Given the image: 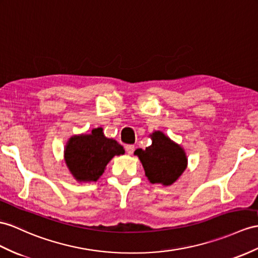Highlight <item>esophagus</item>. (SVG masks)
Instances as JSON below:
<instances>
[{"mask_svg":"<svg viewBox=\"0 0 258 258\" xmlns=\"http://www.w3.org/2000/svg\"><path fill=\"white\" fill-rule=\"evenodd\" d=\"M124 149H125V152L128 154H133L135 151V146H133V144H127V146L124 147Z\"/></svg>","mask_w":258,"mask_h":258,"instance_id":"34e87169","label":"esophagus"}]
</instances>
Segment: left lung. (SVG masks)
<instances>
[{
	"instance_id": "obj_1",
	"label": "left lung",
	"mask_w": 258,
	"mask_h": 258,
	"mask_svg": "<svg viewBox=\"0 0 258 258\" xmlns=\"http://www.w3.org/2000/svg\"><path fill=\"white\" fill-rule=\"evenodd\" d=\"M151 138L152 144L146 150L137 149L135 154L139 156L151 183L171 185L186 168L187 159L184 150L161 131H155Z\"/></svg>"
}]
</instances>
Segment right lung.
Returning <instances> with one entry per match:
<instances>
[{
    "instance_id": "add662e5",
    "label": "right lung",
    "mask_w": 258,
    "mask_h": 258,
    "mask_svg": "<svg viewBox=\"0 0 258 258\" xmlns=\"http://www.w3.org/2000/svg\"><path fill=\"white\" fill-rule=\"evenodd\" d=\"M124 153L116 140L108 139L102 128L91 135L73 137L64 151L66 163L73 176L80 181H96L107 163L115 155Z\"/></svg>"
}]
</instances>
